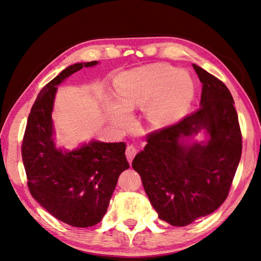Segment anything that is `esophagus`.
Returning a JSON list of instances; mask_svg holds the SVG:
<instances>
[{"label":"esophagus","mask_w":261,"mask_h":261,"mask_svg":"<svg viewBox=\"0 0 261 261\" xmlns=\"http://www.w3.org/2000/svg\"><path fill=\"white\" fill-rule=\"evenodd\" d=\"M136 152H137V149H136V147H135L134 145H128V146H127V148H126V157H127V160H128L129 163H132L133 158H134L135 155H136Z\"/></svg>","instance_id":"1"}]
</instances>
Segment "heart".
I'll return each mask as SVG.
<instances>
[{
  "instance_id": "b5f03b06",
  "label": "heart",
  "mask_w": 261,
  "mask_h": 261,
  "mask_svg": "<svg viewBox=\"0 0 261 261\" xmlns=\"http://www.w3.org/2000/svg\"><path fill=\"white\" fill-rule=\"evenodd\" d=\"M115 93L119 105L110 103L111 118L124 127L129 122L127 111L146 105L148 122L156 127L175 123L187 111L193 98L194 85L189 75L176 68L155 64L132 69L115 79Z\"/></svg>"
}]
</instances>
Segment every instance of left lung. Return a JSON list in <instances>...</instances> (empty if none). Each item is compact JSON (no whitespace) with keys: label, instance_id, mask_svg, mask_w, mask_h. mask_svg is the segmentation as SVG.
<instances>
[{"label":"left lung","instance_id":"8db88e82","mask_svg":"<svg viewBox=\"0 0 261 261\" xmlns=\"http://www.w3.org/2000/svg\"><path fill=\"white\" fill-rule=\"evenodd\" d=\"M202 84L200 107L146 136L132 166L160 219L182 227L214 213L227 198L243 149L233 98L216 76L193 64ZM207 129V144L182 138Z\"/></svg>","mask_w":261,"mask_h":261}]
</instances>
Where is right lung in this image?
I'll return each mask as SVG.
<instances>
[{
	"label": "right lung",
	"instance_id": "add662e5",
	"mask_svg": "<svg viewBox=\"0 0 261 261\" xmlns=\"http://www.w3.org/2000/svg\"><path fill=\"white\" fill-rule=\"evenodd\" d=\"M95 64L96 61L68 66L42 88L31 109L22 142L31 195L56 219L80 228L101 220L119 175L129 168L124 142L93 141L69 152L55 148L50 116L56 86L84 66Z\"/></svg>",
	"mask_w": 261,
	"mask_h": 261
}]
</instances>
